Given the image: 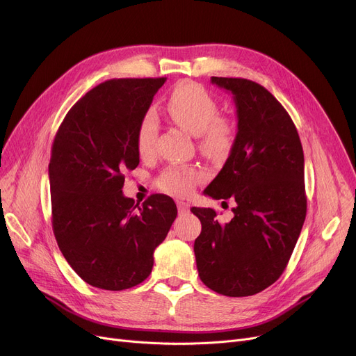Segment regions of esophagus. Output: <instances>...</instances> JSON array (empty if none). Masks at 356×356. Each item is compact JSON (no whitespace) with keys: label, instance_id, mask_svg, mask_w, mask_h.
Returning a JSON list of instances; mask_svg holds the SVG:
<instances>
[{"label":"esophagus","instance_id":"1","mask_svg":"<svg viewBox=\"0 0 356 356\" xmlns=\"http://www.w3.org/2000/svg\"><path fill=\"white\" fill-rule=\"evenodd\" d=\"M177 211L180 215L188 213L189 212V203H186L183 200H177Z\"/></svg>","mask_w":356,"mask_h":356}]
</instances>
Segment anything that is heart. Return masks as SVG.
<instances>
[{"mask_svg":"<svg viewBox=\"0 0 356 356\" xmlns=\"http://www.w3.org/2000/svg\"><path fill=\"white\" fill-rule=\"evenodd\" d=\"M165 111L181 129L199 136L200 147L212 157L227 154L234 143L231 120L216 115L215 99L200 85L183 82L177 85L165 102ZM159 122L153 112L143 115L136 134V147L141 157L153 153ZM207 180V172L193 165H172L157 179L159 188L175 196L191 195L197 184Z\"/></svg>","mask_w":356,"mask_h":356,"instance_id":"1","label":"heart"}]
</instances>
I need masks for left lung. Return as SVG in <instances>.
Returning <instances> with one entry per match:
<instances>
[{
  "label": "left lung",
  "instance_id": "obj_1",
  "mask_svg": "<svg viewBox=\"0 0 356 356\" xmlns=\"http://www.w3.org/2000/svg\"><path fill=\"white\" fill-rule=\"evenodd\" d=\"M232 93L238 131L229 157L204 189L213 199H235L234 218L192 208L202 223L195 241L199 277L211 290L245 297L266 290L287 267L306 219L305 156L287 111L252 81L212 76Z\"/></svg>",
  "mask_w": 356,
  "mask_h": 356
}]
</instances>
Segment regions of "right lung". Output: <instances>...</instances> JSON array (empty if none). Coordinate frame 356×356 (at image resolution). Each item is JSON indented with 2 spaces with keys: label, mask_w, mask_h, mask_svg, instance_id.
<instances>
[{
  "label": "right lung",
  "mask_w": 356,
  "mask_h": 356,
  "mask_svg": "<svg viewBox=\"0 0 356 356\" xmlns=\"http://www.w3.org/2000/svg\"><path fill=\"white\" fill-rule=\"evenodd\" d=\"M164 82L106 81L70 108L54 137L53 232L69 266L93 287L120 291L143 283L177 216L170 196L136 204L122 193L124 173L140 163L137 127Z\"/></svg>",
  "instance_id": "obj_1"
}]
</instances>
